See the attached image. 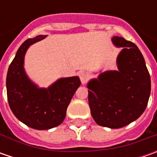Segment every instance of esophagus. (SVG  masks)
<instances>
[{
  "instance_id": "1",
  "label": "esophagus",
  "mask_w": 157,
  "mask_h": 157,
  "mask_svg": "<svg viewBox=\"0 0 157 157\" xmlns=\"http://www.w3.org/2000/svg\"><path fill=\"white\" fill-rule=\"evenodd\" d=\"M79 78H80V81L83 85H85L87 80L89 79V77L87 76V74H86L85 72H80L79 73Z\"/></svg>"
}]
</instances>
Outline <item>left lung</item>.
I'll return each instance as SVG.
<instances>
[{
	"mask_svg": "<svg viewBox=\"0 0 157 157\" xmlns=\"http://www.w3.org/2000/svg\"><path fill=\"white\" fill-rule=\"evenodd\" d=\"M112 42L122 47L117 57L118 71L100 73L88 83V101L96 123L120 128L137 120L146 109L151 81L138 47L121 36H113Z\"/></svg>",
	"mask_w": 157,
	"mask_h": 157,
	"instance_id": "1",
	"label": "left lung"
}]
</instances>
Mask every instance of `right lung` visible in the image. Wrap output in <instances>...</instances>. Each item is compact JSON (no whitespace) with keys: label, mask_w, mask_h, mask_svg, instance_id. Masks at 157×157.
I'll use <instances>...</instances> for the list:
<instances>
[{"label":"right lung","mask_w":157,"mask_h":157,"mask_svg":"<svg viewBox=\"0 0 157 157\" xmlns=\"http://www.w3.org/2000/svg\"><path fill=\"white\" fill-rule=\"evenodd\" d=\"M45 38L27 39L18 49L7 74V95L11 111L22 123L34 129L45 130L63 122L66 109L81 82L78 77L62 78L48 88H38L25 73L24 56L31 44Z\"/></svg>","instance_id":"right-lung-1"}]
</instances>
